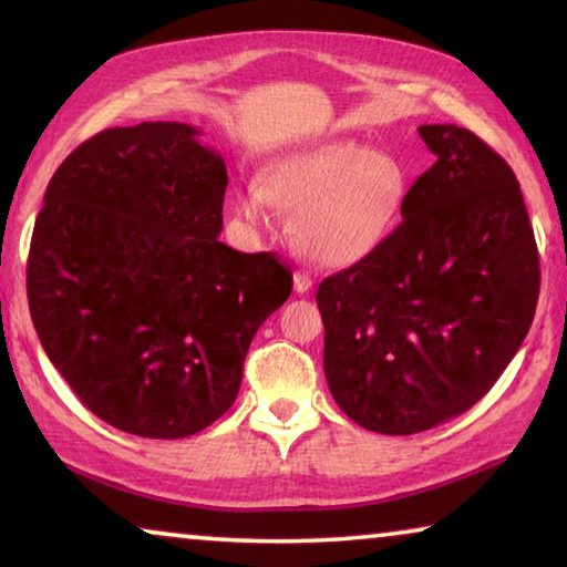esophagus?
I'll return each mask as SVG.
<instances>
[{
	"label": "esophagus",
	"instance_id": "1",
	"mask_svg": "<svg viewBox=\"0 0 567 567\" xmlns=\"http://www.w3.org/2000/svg\"><path fill=\"white\" fill-rule=\"evenodd\" d=\"M292 282H295V292H298V295H305V292H310V287H312V277H310L308 272H302V269H298V272L292 275Z\"/></svg>",
	"mask_w": 567,
	"mask_h": 567
}]
</instances>
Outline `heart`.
<instances>
[{"mask_svg":"<svg viewBox=\"0 0 567 567\" xmlns=\"http://www.w3.org/2000/svg\"><path fill=\"white\" fill-rule=\"evenodd\" d=\"M406 194V171L383 151L358 141H330L295 151L262 178L237 192V214L267 229L277 204L292 209L290 235L302 255L348 267L383 245Z\"/></svg>","mask_w":567,"mask_h":567,"instance_id":"1","label":"heart"}]
</instances>
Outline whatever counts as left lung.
<instances>
[{
    "label": "left lung",
    "instance_id": "1",
    "mask_svg": "<svg viewBox=\"0 0 567 567\" xmlns=\"http://www.w3.org/2000/svg\"><path fill=\"white\" fill-rule=\"evenodd\" d=\"M419 136L436 161L403 196V221L316 298L332 399L391 436L472 409L523 346L540 295L515 171L460 125Z\"/></svg>",
    "mask_w": 567,
    "mask_h": 567
}]
</instances>
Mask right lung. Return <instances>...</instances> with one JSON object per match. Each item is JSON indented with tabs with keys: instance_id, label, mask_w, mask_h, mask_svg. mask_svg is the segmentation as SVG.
I'll list each match as a JSON object with an SVG mask.
<instances>
[{
	"instance_id": "obj_1",
	"label": "right lung",
	"mask_w": 567,
	"mask_h": 567,
	"mask_svg": "<svg viewBox=\"0 0 567 567\" xmlns=\"http://www.w3.org/2000/svg\"><path fill=\"white\" fill-rule=\"evenodd\" d=\"M227 166L186 123L107 128L62 161L27 259L44 353L128 434L184 439L241 385L259 326L290 298L272 251L219 241Z\"/></svg>"
}]
</instances>
